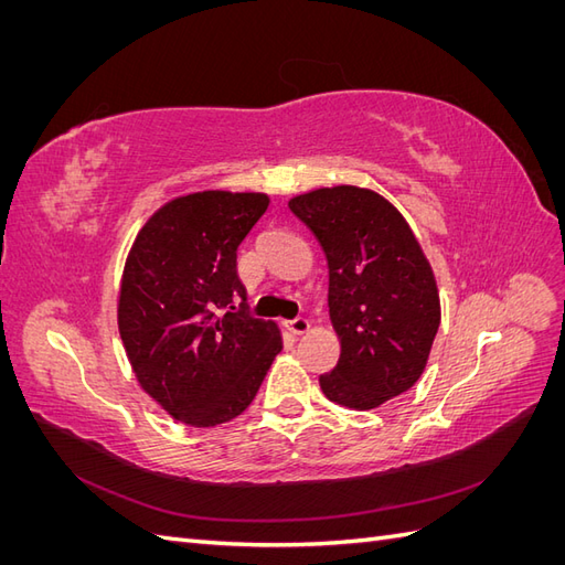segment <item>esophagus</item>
<instances>
[{
	"instance_id": "34e87169",
	"label": "esophagus",
	"mask_w": 565,
	"mask_h": 565,
	"mask_svg": "<svg viewBox=\"0 0 565 565\" xmlns=\"http://www.w3.org/2000/svg\"><path fill=\"white\" fill-rule=\"evenodd\" d=\"M285 328L292 332V334H306L311 330V320L309 318H295V320H287Z\"/></svg>"
}]
</instances>
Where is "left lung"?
<instances>
[{"instance_id":"obj_1","label":"left lung","mask_w":565,"mask_h":565,"mask_svg":"<svg viewBox=\"0 0 565 565\" xmlns=\"http://www.w3.org/2000/svg\"><path fill=\"white\" fill-rule=\"evenodd\" d=\"M292 210L328 259V306L339 361L320 374L328 401L374 409L413 388L440 324L434 268L393 204L358 185L295 195Z\"/></svg>"}]
</instances>
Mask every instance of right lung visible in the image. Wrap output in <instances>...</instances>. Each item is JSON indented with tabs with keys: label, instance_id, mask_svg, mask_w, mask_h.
Segmentation results:
<instances>
[{
	"label": "right lung",
	"instance_id": "1",
	"mask_svg": "<svg viewBox=\"0 0 565 565\" xmlns=\"http://www.w3.org/2000/svg\"><path fill=\"white\" fill-rule=\"evenodd\" d=\"M268 202L266 193L179 195L150 214L127 254L119 337L136 382L185 426L243 415L282 349L276 322L233 306L245 297L237 247Z\"/></svg>",
	"mask_w": 565,
	"mask_h": 565
}]
</instances>
